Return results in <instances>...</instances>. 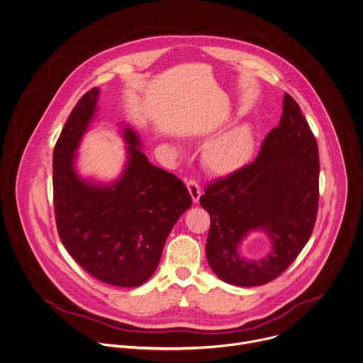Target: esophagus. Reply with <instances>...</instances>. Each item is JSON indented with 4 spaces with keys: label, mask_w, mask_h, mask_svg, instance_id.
Segmentation results:
<instances>
[{
    "label": "esophagus",
    "mask_w": 363,
    "mask_h": 363,
    "mask_svg": "<svg viewBox=\"0 0 363 363\" xmlns=\"http://www.w3.org/2000/svg\"><path fill=\"white\" fill-rule=\"evenodd\" d=\"M186 186H187V189H189V191H190V196H191V199H193V203L197 204L199 200H200V197H201V189H200L199 183H197L196 180H189V182L186 183Z\"/></svg>",
    "instance_id": "1"
}]
</instances>
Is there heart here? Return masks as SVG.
<instances>
[{"instance_id":"1","label":"heart","mask_w":363,"mask_h":363,"mask_svg":"<svg viewBox=\"0 0 363 363\" xmlns=\"http://www.w3.org/2000/svg\"><path fill=\"white\" fill-rule=\"evenodd\" d=\"M255 145L256 136L252 125H234L208 140L203 150V163L216 176H233L250 162Z\"/></svg>"}]
</instances>
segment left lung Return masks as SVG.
Returning a JSON list of instances; mask_svg holds the SVG:
<instances>
[{
	"mask_svg": "<svg viewBox=\"0 0 363 363\" xmlns=\"http://www.w3.org/2000/svg\"><path fill=\"white\" fill-rule=\"evenodd\" d=\"M320 160L315 138L298 104L283 97V114L250 164L206 189L200 204L211 227L206 245L211 270L225 283L252 287L276 279L310 240L318 208ZM264 232L271 250L241 255V242Z\"/></svg>",
	"mask_w": 363,
	"mask_h": 363,
	"instance_id": "8db88e82",
	"label": "left lung"
}]
</instances>
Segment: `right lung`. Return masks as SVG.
I'll list each match as a JSON object with an SVG mask.
<instances>
[{
    "label": "right lung",
    "instance_id": "right-lung-1",
    "mask_svg": "<svg viewBox=\"0 0 363 363\" xmlns=\"http://www.w3.org/2000/svg\"><path fill=\"white\" fill-rule=\"evenodd\" d=\"M100 90L73 108L53 152V197L60 240L72 257L96 279L138 287L155 273L164 242L191 197L173 173L153 166L133 126L120 125L125 142L121 174L111 182L84 177L79 147L99 108Z\"/></svg>",
    "mask_w": 363,
    "mask_h": 363
}]
</instances>
